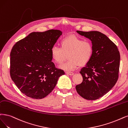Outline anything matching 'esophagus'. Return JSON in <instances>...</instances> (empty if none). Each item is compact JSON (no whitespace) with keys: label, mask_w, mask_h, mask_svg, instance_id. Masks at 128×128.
Here are the masks:
<instances>
[{"label":"esophagus","mask_w":128,"mask_h":128,"mask_svg":"<svg viewBox=\"0 0 128 128\" xmlns=\"http://www.w3.org/2000/svg\"><path fill=\"white\" fill-rule=\"evenodd\" d=\"M65 73L66 74L69 75H74V73L70 72H66Z\"/></svg>","instance_id":"1"}]
</instances>
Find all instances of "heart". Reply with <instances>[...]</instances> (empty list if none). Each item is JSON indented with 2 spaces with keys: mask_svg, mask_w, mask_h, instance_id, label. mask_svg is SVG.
Instances as JSON below:
<instances>
[{
  "mask_svg": "<svg viewBox=\"0 0 128 128\" xmlns=\"http://www.w3.org/2000/svg\"><path fill=\"white\" fill-rule=\"evenodd\" d=\"M93 53V46L88 40H83L75 35H70L60 42V47L53 46L50 50L52 58L55 63L60 64L68 55V60L60 66L66 71L73 70L78 66H83L91 60Z\"/></svg>",
  "mask_w": 128,
  "mask_h": 128,
  "instance_id": "1",
  "label": "heart"
}]
</instances>
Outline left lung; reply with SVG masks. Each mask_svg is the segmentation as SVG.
Instances as JSON below:
<instances>
[{
    "instance_id": "8db88e82",
    "label": "left lung",
    "mask_w": 128,
    "mask_h": 128,
    "mask_svg": "<svg viewBox=\"0 0 128 128\" xmlns=\"http://www.w3.org/2000/svg\"><path fill=\"white\" fill-rule=\"evenodd\" d=\"M76 32L91 40L93 53L91 60L80 72L83 82L75 88L84 98L96 100L110 91L117 82L120 53L114 42L100 32Z\"/></svg>"
}]
</instances>
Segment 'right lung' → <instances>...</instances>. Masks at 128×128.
Here are the masks:
<instances>
[{"label":"right lung","instance_id":"add662e5","mask_svg":"<svg viewBox=\"0 0 128 128\" xmlns=\"http://www.w3.org/2000/svg\"><path fill=\"white\" fill-rule=\"evenodd\" d=\"M62 34L59 30L32 32L17 42L10 52V76L26 96L44 98L65 74L52 62L50 50Z\"/></svg>","mask_w":128,"mask_h":128}]
</instances>
